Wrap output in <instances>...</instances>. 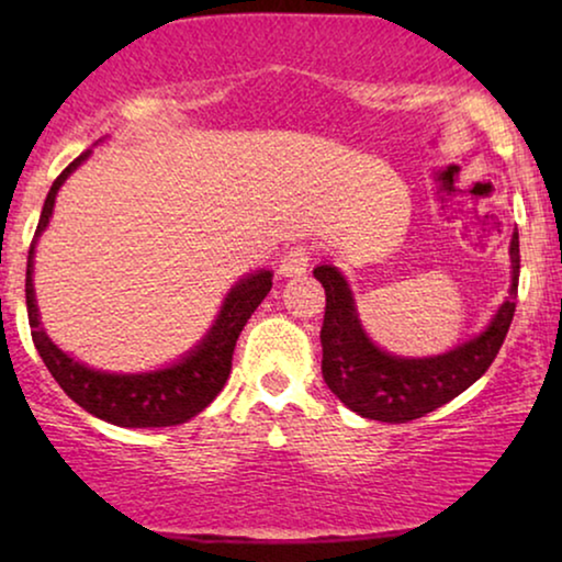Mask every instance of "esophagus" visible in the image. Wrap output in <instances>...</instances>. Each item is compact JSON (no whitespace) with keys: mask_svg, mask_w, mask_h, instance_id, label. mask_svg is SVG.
Returning a JSON list of instances; mask_svg holds the SVG:
<instances>
[{"mask_svg":"<svg viewBox=\"0 0 562 562\" xmlns=\"http://www.w3.org/2000/svg\"><path fill=\"white\" fill-rule=\"evenodd\" d=\"M310 248H304V245H296V248L286 250V256L281 258V273L283 276H304L310 271Z\"/></svg>","mask_w":562,"mask_h":562,"instance_id":"34e87169","label":"esophagus"}]
</instances>
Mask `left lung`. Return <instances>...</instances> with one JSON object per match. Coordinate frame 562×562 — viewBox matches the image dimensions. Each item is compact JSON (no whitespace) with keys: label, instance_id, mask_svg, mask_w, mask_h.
<instances>
[{"label":"left lung","instance_id":"left-lung-1","mask_svg":"<svg viewBox=\"0 0 562 562\" xmlns=\"http://www.w3.org/2000/svg\"><path fill=\"white\" fill-rule=\"evenodd\" d=\"M512 286L488 327L471 340L432 358H402L381 350L360 325L350 283L335 266H317L314 279L325 286L322 322V375L340 402L366 419L412 422L448 404L473 386L494 363L514 319L519 286V233L512 235Z\"/></svg>","mask_w":562,"mask_h":562}]
</instances>
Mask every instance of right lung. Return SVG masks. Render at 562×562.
I'll return each instance as SVG.
<instances>
[{"label":"right lung","mask_w":562,"mask_h":562,"mask_svg":"<svg viewBox=\"0 0 562 562\" xmlns=\"http://www.w3.org/2000/svg\"><path fill=\"white\" fill-rule=\"evenodd\" d=\"M91 156V150L81 153L74 164L66 166V171L53 181V187L45 196L41 222H37L35 237L30 243L27 252V276H25V302L27 319L33 329V342L41 352L43 363L48 366L58 386L71 396L81 409H87L94 417L110 422L117 427H171L181 425L199 412L206 409L227 383L229 368H233L235 342L240 337L243 327L248 325L250 314L258 310V304L268 296L273 286V273L260 268L235 283L227 291L225 302L220 306L217 319L210 327L199 345H194L187 356L176 363L158 368L148 373H110L97 371V368L83 366L81 360L66 356L56 342L45 335L37 314L35 289H33V263H35V245L43 229L48 227L53 204H56L58 189L64 181Z\"/></svg>","instance_id":"right-lung-1"}]
</instances>
